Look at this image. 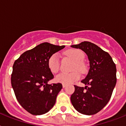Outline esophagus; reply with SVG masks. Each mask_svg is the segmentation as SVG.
I'll list each match as a JSON object with an SVG mask.
<instances>
[{
  "label": "esophagus",
  "instance_id": "obj_1",
  "mask_svg": "<svg viewBox=\"0 0 126 126\" xmlns=\"http://www.w3.org/2000/svg\"><path fill=\"white\" fill-rule=\"evenodd\" d=\"M65 86H66V84H62V87L65 88Z\"/></svg>",
  "mask_w": 126,
  "mask_h": 126
}]
</instances>
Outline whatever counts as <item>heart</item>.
<instances>
[{
	"label": "heart",
	"mask_w": 126,
	"mask_h": 126,
	"mask_svg": "<svg viewBox=\"0 0 126 126\" xmlns=\"http://www.w3.org/2000/svg\"><path fill=\"white\" fill-rule=\"evenodd\" d=\"M65 54L75 61L73 65V71L84 72L85 64L83 62L84 55L81 50L69 49L65 52ZM48 67L53 74H56L60 69L59 57L57 53H55L49 57L47 61ZM80 78V74L78 71H74L72 73H61L56 77V81L63 84H71Z\"/></svg>",
	"instance_id": "obj_1"
}]
</instances>
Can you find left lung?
<instances>
[{
  "instance_id": "8db88e82",
  "label": "left lung",
  "mask_w": 126,
  "mask_h": 126,
  "mask_svg": "<svg viewBox=\"0 0 126 126\" xmlns=\"http://www.w3.org/2000/svg\"><path fill=\"white\" fill-rule=\"evenodd\" d=\"M71 47L84 51L90 64L87 76L81 81L86 86L74 85L71 103L79 113L93 115L100 112L110 99L117 82L116 66L109 53L94 43L83 42Z\"/></svg>"
}]
</instances>
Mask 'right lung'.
Masks as SVG:
<instances>
[{"instance_id":"right-lung-1","label":"right lung","mask_w":126,"mask_h":126,"mask_svg":"<svg viewBox=\"0 0 126 126\" xmlns=\"http://www.w3.org/2000/svg\"><path fill=\"white\" fill-rule=\"evenodd\" d=\"M64 47L45 42L24 52L14 62L12 87L19 104L29 113L42 115L55 105L62 85L60 83L48 84L54 76L47 61L51 55Z\"/></svg>"}]
</instances>
